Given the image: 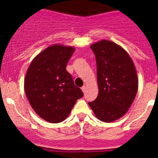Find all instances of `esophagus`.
Instances as JSON below:
<instances>
[{"label": "esophagus", "instance_id": "34e87169", "mask_svg": "<svg viewBox=\"0 0 158 158\" xmlns=\"http://www.w3.org/2000/svg\"><path fill=\"white\" fill-rule=\"evenodd\" d=\"M85 90H86V86H83L82 88H81V90L83 91V93H85Z\"/></svg>", "mask_w": 158, "mask_h": 158}]
</instances>
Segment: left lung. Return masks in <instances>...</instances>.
Here are the masks:
<instances>
[{
	"label": "left lung",
	"mask_w": 158,
	"mask_h": 158,
	"mask_svg": "<svg viewBox=\"0 0 158 158\" xmlns=\"http://www.w3.org/2000/svg\"><path fill=\"white\" fill-rule=\"evenodd\" d=\"M96 56L99 94L88 103L99 120L111 123L127 113L138 90L135 64L122 47L102 39L90 45Z\"/></svg>",
	"instance_id": "1"
}]
</instances>
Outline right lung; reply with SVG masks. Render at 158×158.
I'll return each mask as SVG.
<instances>
[{"label": "right lung", "instance_id": "1", "mask_svg": "<svg viewBox=\"0 0 158 158\" xmlns=\"http://www.w3.org/2000/svg\"><path fill=\"white\" fill-rule=\"evenodd\" d=\"M74 51L71 46L50 45L34 58L27 69L24 79L27 99L35 113L49 123L64 121L83 97L66 70Z\"/></svg>", "mask_w": 158, "mask_h": 158}]
</instances>
